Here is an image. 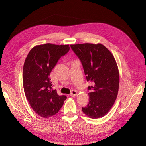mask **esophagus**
<instances>
[{
    "label": "esophagus",
    "instance_id": "esophagus-1",
    "mask_svg": "<svg viewBox=\"0 0 146 146\" xmlns=\"http://www.w3.org/2000/svg\"><path fill=\"white\" fill-rule=\"evenodd\" d=\"M77 91H75V90H73V91L71 92V93L70 94V95L71 96H75L76 95H77Z\"/></svg>",
    "mask_w": 146,
    "mask_h": 146
}]
</instances>
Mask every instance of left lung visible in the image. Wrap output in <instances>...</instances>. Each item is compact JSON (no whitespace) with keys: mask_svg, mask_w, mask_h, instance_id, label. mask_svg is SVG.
Returning <instances> with one entry per match:
<instances>
[{"mask_svg":"<svg viewBox=\"0 0 146 146\" xmlns=\"http://www.w3.org/2000/svg\"><path fill=\"white\" fill-rule=\"evenodd\" d=\"M80 59L87 81L92 86L88 89V105L82 111L91 118L105 116L111 109L117 98L119 74L112 53L100 43L70 45Z\"/></svg>","mask_w":146,"mask_h":146,"instance_id":"8db88e82","label":"left lung"}]
</instances>
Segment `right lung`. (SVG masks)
Here are the masks:
<instances>
[{
	"instance_id": "obj_1",
	"label": "right lung",
	"mask_w": 146,
	"mask_h": 146,
	"mask_svg": "<svg viewBox=\"0 0 146 146\" xmlns=\"http://www.w3.org/2000/svg\"><path fill=\"white\" fill-rule=\"evenodd\" d=\"M69 49V45H37L25 59L23 73L25 96L33 111L43 118L58 113L66 99V96H59L52 89L50 74L60 56Z\"/></svg>"
}]
</instances>
